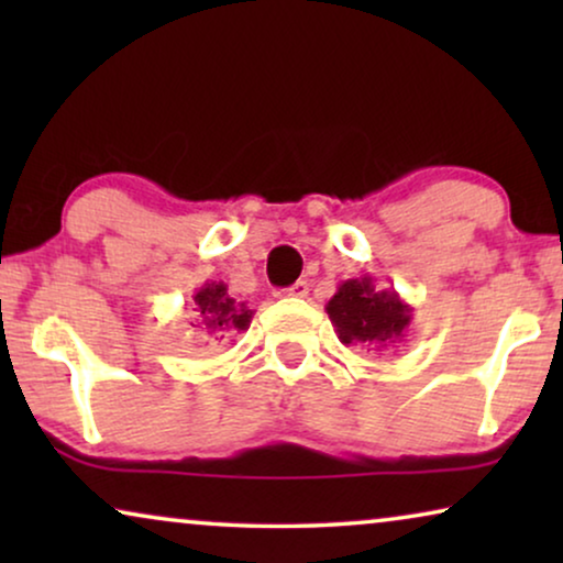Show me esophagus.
Returning a JSON list of instances; mask_svg holds the SVG:
<instances>
[{
    "mask_svg": "<svg viewBox=\"0 0 563 563\" xmlns=\"http://www.w3.org/2000/svg\"><path fill=\"white\" fill-rule=\"evenodd\" d=\"M307 291H310V284H307V282H297V284H291L289 289H284L282 295H284V297H297V299H302V297H307Z\"/></svg>",
    "mask_w": 563,
    "mask_h": 563,
    "instance_id": "esophagus-1",
    "label": "esophagus"
}]
</instances>
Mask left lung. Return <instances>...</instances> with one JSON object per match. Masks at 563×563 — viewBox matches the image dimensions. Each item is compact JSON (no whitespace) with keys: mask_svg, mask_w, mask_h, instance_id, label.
<instances>
[{"mask_svg":"<svg viewBox=\"0 0 563 563\" xmlns=\"http://www.w3.org/2000/svg\"><path fill=\"white\" fill-rule=\"evenodd\" d=\"M325 312L343 345L368 351L395 349L405 341L412 322V307L395 289H379L372 276L345 279L330 297Z\"/></svg>","mask_w":563,"mask_h":563,"instance_id":"8db88e82","label":"left lung"}]
</instances>
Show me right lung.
<instances>
[{
    "label": "right lung",
    "instance_id": "add662e5",
    "mask_svg": "<svg viewBox=\"0 0 563 563\" xmlns=\"http://www.w3.org/2000/svg\"><path fill=\"white\" fill-rule=\"evenodd\" d=\"M191 310L197 312V328L207 338L220 341L225 333H243L253 320V310L245 302H235L230 297L228 284L205 282L195 295H191Z\"/></svg>",
    "mask_w": 563,
    "mask_h": 563
}]
</instances>
